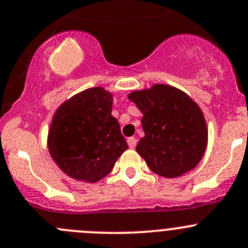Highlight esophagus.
<instances>
[{"instance_id": "34e87169", "label": "esophagus", "mask_w": 248, "mask_h": 248, "mask_svg": "<svg viewBox=\"0 0 248 248\" xmlns=\"http://www.w3.org/2000/svg\"><path fill=\"white\" fill-rule=\"evenodd\" d=\"M127 143H128L129 148L134 149V148H136V145H137V139L133 138V137H131V138L127 139Z\"/></svg>"}]
</instances>
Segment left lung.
<instances>
[{
    "label": "left lung",
    "instance_id": "obj_1",
    "mask_svg": "<svg viewBox=\"0 0 248 248\" xmlns=\"http://www.w3.org/2000/svg\"><path fill=\"white\" fill-rule=\"evenodd\" d=\"M143 112L145 136L137 151L156 174L174 178L196 167L207 145V127L200 108L182 91L166 85L128 95Z\"/></svg>",
    "mask_w": 248,
    "mask_h": 248
}]
</instances>
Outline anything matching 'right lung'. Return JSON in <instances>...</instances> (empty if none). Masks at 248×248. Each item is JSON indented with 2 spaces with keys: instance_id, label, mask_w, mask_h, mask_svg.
Masks as SVG:
<instances>
[{
  "instance_id": "1",
  "label": "right lung",
  "mask_w": 248,
  "mask_h": 248,
  "mask_svg": "<svg viewBox=\"0 0 248 248\" xmlns=\"http://www.w3.org/2000/svg\"><path fill=\"white\" fill-rule=\"evenodd\" d=\"M112 95L102 87L86 90L60 105L48 134V149L69 177L94 183L109 174L128 149L111 115Z\"/></svg>"
}]
</instances>
